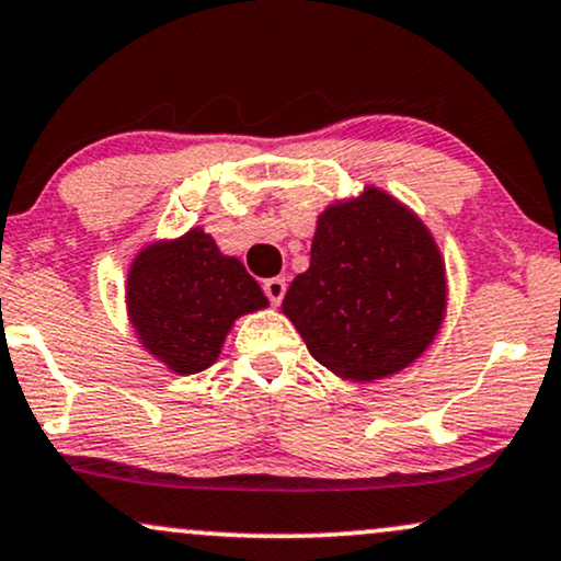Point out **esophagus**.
Returning a JSON list of instances; mask_svg holds the SVG:
<instances>
[{
	"label": "esophagus",
	"instance_id": "obj_1",
	"mask_svg": "<svg viewBox=\"0 0 561 561\" xmlns=\"http://www.w3.org/2000/svg\"><path fill=\"white\" fill-rule=\"evenodd\" d=\"M262 288H265L267 299L273 301V305H280L283 296H286V278H270Z\"/></svg>",
	"mask_w": 561,
	"mask_h": 561
}]
</instances>
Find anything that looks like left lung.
I'll return each instance as SVG.
<instances>
[{
  "label": "left lung",
  "mask_w": 561,
  "mask_h": 561,
  "mask_svg": "<svg viewBox=\"0 0 561 561\" xmlns=\"http://www.w3.org/2000/svg\"><path fill=\"white\" fill-rule=\"evenodd\" d=\"M446 305V262L431 228L367 183L318 215L309 270L296 275L280 309L325 370L373 383L423 357Z\"/></svg>",
  "instance_id": "left-lung-1"
}]
</instances>
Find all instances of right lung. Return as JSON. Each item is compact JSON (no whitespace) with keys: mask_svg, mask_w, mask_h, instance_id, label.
<instances>
[{"mask_svg":"<svg viewBox=\"0 0 561 561\" xmlns=\"http://www.w3.org/2000/svg\"><path fill=\"white\" fill-rule=\"evenodd\" d=\"M267 307L239 256L222 254L199 226L144 243L125 278V312L138 344L175 375L215 365L233 322Z\"/></svg>","mask_w":561,"mask_h":561,"instance_id":"obj_1","label":"right lung"}]
</instances>
